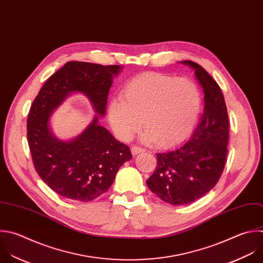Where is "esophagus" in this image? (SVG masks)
Returning a JSON list of instances; mask_svg holds the SVG:
<instances>
[{
    "label": "esophagus",
    "mask_w": 263,
    "mask_h": 263,
    "mask_svg": "<svg viewBox=\"0 0 263 263\" xmlns=\"http://www.w3.org/2000/svg\"><path fill=\"white\" fill-rule=\"evenodd\" d=\"M143 152H145V149L144 148H142V147H139V146H137V145H133L132 147H131V153H132V155H138L139 153H143Z\"/></svg>",
    "instance_id": "34e87169"
}]
</instances>
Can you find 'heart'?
<instances>
[{"mask_svg": "<svg viewBox=\"0 0 263 263\" xmlns=\"http://www.w3.org/2000/svg\"><path fill=\"white\" fill-rule=\"evenodd\" d=\"M201 108V95L195 82L161 73H144L130 79L121 98L108 106V118L116 134L131 139L141 128L154 144L170 147L193 132Z\"/></svg>", "mask_w": 263, "mask_h": 263, "instance_id": "b5f03b06", "label": "heart"}]
</instances>
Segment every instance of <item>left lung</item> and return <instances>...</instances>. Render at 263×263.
<instances>
[{"label":"left lung","mask_w":263,"mask_h":263,"mask_svg":"<svg viewBox=\"0 0 263 263\" xmlns=\"http://www.w3.org/2000/svg\"><path fill=\"white\" fill-rule=\"evenodd\" d=\"M183 64L195 70L202 86L203 114L186 143L156 154V169L146 181L154 194L172 205L191 203L216 186L225 167L229 139L227 107L219 84L197 63Z\"/></svg>","instance_id":"left-lung-1"}]
</instances>
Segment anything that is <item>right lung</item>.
<instances>
[{
    "instance_id": "add662e5",
    "label": "right lung",
    "mask_w": 263,
    "mask_h": 263,
    "mask_svg": "<svg viewBox=\"0 0 263 263\" xmlns=\"http://www.w3.org/2000/svg\"><path fill=\"white\" fill-rule=\"evenodd\" d=\"M123 67L70 61L43 84L27 120V136L34 167L57 194L87 202L105 193L120 167L132 158L130 147L98 125L96 117L72 141L55 138L48 126L51 111L71 92L87 96L99 116L106 109L112 78Z\"/></svg>"
}]
</instances>
